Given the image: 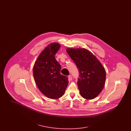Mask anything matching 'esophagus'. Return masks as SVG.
I'll use <instances>...</instances> for the list:
<instances>
[{
  "instance_id": "esophagus-1",
  "label": "esophagus",
  "mask_w": 131,
  "mask_h": 131,
  "mask_svg": "<svg viewBox=\"0 0 131 131\" xmlns=\"http://www.w3.org/2000/svg\"><path fill=\"white\" fill-rule=\"evenodd\" d=\"M68 79L69 81H71L72 80V77L71 75H69L68 76Z\"/></svg>"
}]
</instances>
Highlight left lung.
Listing matches in <instances>:
<instances>
[{
  "instance_id": "left-lung-1",
  "label": "left lung",
  "mask_w": 131,
  "mask_h": 131,
  "mask_svg": "<svg viewBox=\"0 0 131 131\" xmlns=\"http://www.w3.org/2000/svg\"><path fill=\"white\" fill-rule=\"evenodd\" d=\"M66 51L79 71L77 84L81 97L87 100L95 98L105 84L104 67L97 57L86 49L68 48Z\"/></svg>"
}]
</instances>
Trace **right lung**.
Instances as JSON below:
<instances>
[{
	"label": "right lung",
	"instance_id": "add662e5",
	"mask_svg": "<svg viewBox=\"0 0 131 131\" xmlns=\"http://www.w3.org/2000/svg\"><path fill=\"white\" fill-rule=\"evenodd\" d=\"M60 47L57 43L49 44L40 53L33 68V77L39 89L51 99L61 97L68 84V78L60 74L61 65L54 56Z\"/></svg>",
	"mask_w": 131,
	"mask_h": 131
}]
</instances>
